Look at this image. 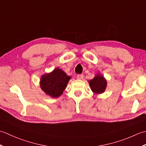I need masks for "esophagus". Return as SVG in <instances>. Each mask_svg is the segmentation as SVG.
<instances>
[{
    "label": "esophagus",
    "mask_w": 146,
    "mask_h": 146,
    "mask_svg": "<svg viewBox=\"0 0 146 146\" xmlns=\"http://www.w3.org/2000/svg\"><path fill=\"white\" fill-rule=\"evenodd\" d=\"M77 78L78 80H82L83 78V75H77Z\"/></svg>",
    "instance_id": "obj_1"
}]
</instances>
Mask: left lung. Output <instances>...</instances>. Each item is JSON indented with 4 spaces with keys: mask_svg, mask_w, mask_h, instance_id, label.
Wrapping results in <instances>:
<instances>
[{
    "mask_svg": "<svg viewBox=\"0 0 146 146\" xmlns=\"http://www.w3.org/2000/svg\"><path fill=\"white\" fill-rule=\"evenodd\" d=\"M88 82L92 92L96 94H102L106 89L107 80L100 74H98Z\"/></svg>",
    "mask_w": 146,
    "mask_h": 146,
    "instance_id": "left-lung-1",
    "label": "left lung"
}]
</instances>
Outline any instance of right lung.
Returning a JSON list of instances; mask_svg holds the SVG:
<instances>
[{
	"label": "right lung",
	"instance_id": "right-lung-1",
	"mask_svg": "<svg viewBox=\"0 0 146 146\" xmlns=\"http://www.w3.org/2000/svg\"><path fill=\"white\" fill-rule=\"evenodd\" d=\"M70 78L63 70L56 68L52 72L41 76L40 86L46 94L57 98L63 94Z\"/></svg>",
	"mask_w": 146,
	"mask_h": 146
}]
</instances>
